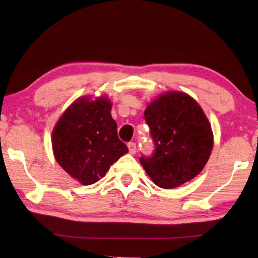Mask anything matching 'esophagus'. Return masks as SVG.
<instances>
[{
    "label": "esophagus",
    "mask_w": 258,
    "mask_h": 258,
    "mask_svg": "<svg viewBox=\"0 0 258 258\" xmlns=\"http://www.w3.org/2000/svg\"><path fill=\"white\" fill-rule=\"evenodd\" d=\"M127 147H128V151H130V153L131 154H135L136 153V144L135 143H133V142H131V143H128L127 144Z\"/></svg>",
    "instance_id": "obj_1"
}]
</instances>
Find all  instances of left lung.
Here are the masks:
<instances>
[{"label": "left lung", "mask_w": 258, "mask_h": 258, "mask_svg": "<svg viewBox=\"0 0 258 258\" xmlns=\"http://www.w3.org/2000/svg\"><path fill=\"white\" fill-rule=\"evenodd\" d=\"M144 116L156 149L140 162L153 183L171 189L197 176L214 146L212 126L200 104L187 93L168 91L149 103Z\"/></svg>", "instance_id": "left-lung-1"}]
</instances>
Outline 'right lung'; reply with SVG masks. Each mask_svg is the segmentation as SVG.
<instances>
[{
	"label": "right lung",
	"instance_id": "1",
	"mask_svg": "<svg viewBox=\"0 0 258 258\" xmlns=\"http://www.w3.org/2000/svg\"><path fill=\"white\" fill-rule=\"evenodd\" d=\"M108 96L79 97L65 109L52 131V149L58 165L82 185L105 176L128 152L118 140Z\"/></svg>",
	"mask_w": 258,
	"mask_h": 258
}]
</instances>
